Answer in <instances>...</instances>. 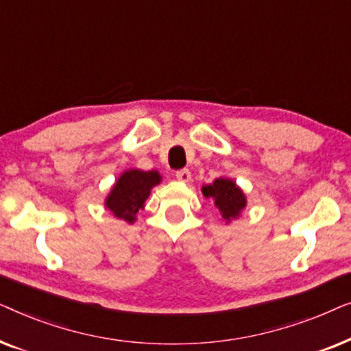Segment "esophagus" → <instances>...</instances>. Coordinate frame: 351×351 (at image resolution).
Here are the masks:
<instances>
[{"instance_id": "esophagus-1", "label": "esophagus", "mask_w": 351, "mask_h": 351, "mask_svg": "<svg viewBox=\"0 0 351 351\" xmlns=\"http://www.w3.org/2000/svg\"><path fill=\"white\" fill-rule=\"evenodd\" d=\"M176 177H177V180H180V182H190L191 174L189 169H179L176 172Z\"/></svg>"}]
</instances>
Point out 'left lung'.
Returning <instances> with one entry per match:
<instances>
[{"instance_id":"1","label":"left lung","mask_w":351,"mask_h":351,"mask_svg":"<svg viewBox=\"0 0 351 351\" xmlns=\"http://www.w3.org/2000/svg\"><path fill=\"white\" fill-rule=\"evenodd\" d=\"M206 198H213L225 220L234 219L246 206L244 193L230 179H215L213 185L203 186Z\"/></svg>"}]
</instances>
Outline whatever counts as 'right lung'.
I'll return each mask as SVG.
<instances>
[{
  "instance_id": "obj_1",
  "label": "right lung",
  "mask_w": 351,
  "mask_h": 351,
  "mask_svg": "<svg viewBox=\"0 0 351 351\" xmlns=\"http://www.w3.org/2000/svg\"><path fill=\"white\" fill-rule=\"evenodd\" d=\"M161 177L156 171H138L131 169L119 177L112 193L108 195L105 206L117 215L132 223L136 214L143 208L145 199L150 195L153 186L160 184Z\"/></svg>"
}]
</instances>
